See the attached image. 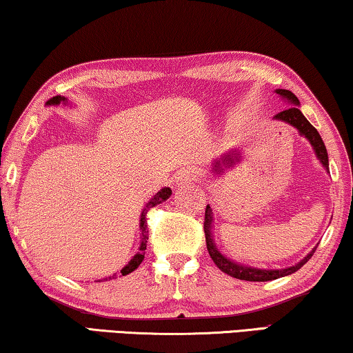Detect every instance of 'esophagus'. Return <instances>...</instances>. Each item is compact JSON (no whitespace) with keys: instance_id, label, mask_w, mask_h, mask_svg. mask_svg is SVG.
I'll return each mask as SVG.
<instances>
[{"instance_id":"esophagus-1","label":"esophagus","mask_w":353,"mask_h":353,"mask_svg":"<svg viewBox=\"0 0 353 353\" xmlns=\"http://www.w3.org/2000/svg\"><path fill=\"white\" fill-rule=\"evenodd\" d=\"M199 177H201V174H199L198 171H182L179 172L177 176V182H194V181H199Z\"/></svg>"}]
</instances>
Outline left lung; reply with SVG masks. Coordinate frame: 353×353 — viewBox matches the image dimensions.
<instances>
[{"instance_id":"1","label":"left lung","mask_w":353,"mask_h":353,"mask_svg":"<svg viewBox=\"0 0 353 353\" xmlns=\"http://www.w3.org/2000/svg\"><path fill=\"white\" fill-rule=\"evenodd\" d=\"M276 93L279 97H282L283 99H287L288 103L292 104L290 108H287L285 110H282V112H279L274 115L276 120H282V122L285 123H290L292 126H294L299 131V134L304 136L309 143H311L312 149L315 152V155H317V159L320 160V163L327 168L328 170V154H327V147H325L322 138H320L319 131L314 128V126L309 123V120L304 117L301 110H299V99L294 97V94L290 90H283V88H277ZM234 154L231 155H223V165H233L236 157H233ZM239 155V154H238ZM214 170L219 172L223 171L222 170V163L217 161L214 163ZM212 222H214V217H212V209L208 204L206 206V214H204V234H206V245H208V252L210 255V259L214 260L215 265L220 271H223L225 274H228L231 277H236V279H241V281H249V282H266V281H274V279L279 277H283V276H288V274H293V272H296L299 268L303 265H306V263L311 260V256L314 255V252H309V254L304 256V259L296 263V265H293L290 268H283V270H260V268H252V266H244L241 265V263H236L234 260H230L228 256H225L223 254H220V250L217 249V245L214 243V234H212Z\"/></svg>"}]
</instances>
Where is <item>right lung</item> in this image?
<instances>
[{
	"label": "right lung",
	"mask_w": 353,
	"mask_h": 353,
	"mask_svg": "<svg viewBox=\"0 0 353 353\" xmlns=\"http://www.w3.org/2000/svg\"><path fill=\"white\" fill-rule=\"evenodd\" d=\"M60 103H63V104H66L68 103V99L65 98V97H54V98H50L49 101H47V106H59ZM171 196V188L170 187H165V188H161V190L157 193V194H154V196L150 198V201L145 204L144 206V209H143V212H141V220H139V230H141V245H139V249H138V252H136L134 254V256L133 259H131L128 263H126V265L122 268V270H120V274L122 276H126V274H130V272H133L136 268H138L141 263H143V260H144V254H145V247H147V239H149V230H147V219H145V214H147V210H150L152 208H155L157 204H160V203H163V201H166L168 198ZM110 281V279H115V274L114 276H109V277H106V281ZM99 282V281H98Z\"/></svg>",
	"instance_id": "obj_1"
}]
</instances>
